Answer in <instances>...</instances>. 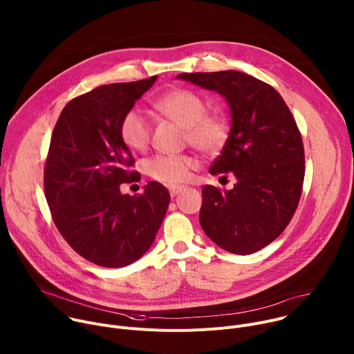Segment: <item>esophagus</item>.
<instances>
[{"mask_svg":"<svg viewBox=\"0 0 354 354\" xmlns=\"http://www.w3.org/2000/svg\"><path fill=\"white\" fill-rule=\"evenodd\" d=\"M168 189H169V193H171V196L174 197V196L179 194L182 190H185L186 187H185V186H180V185H172V186H169Z\"/></svg>","mask_w":354,"mask_h":354,"instance_id":"1","label":"esophagus"}]
</instances>
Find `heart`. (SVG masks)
<instances>
[{
    "instance_id": "obj_1",
    "label": "heart",
    "mask_w": 354,
    "mask_h": 354,
    "mask_svg": "<svg viewBox=\"0 0 354 354\" xmlns=\"http://www.w3.org/2000/svg\"><path fill=\"white\" fill-rule=\"evenodd\" d=\"M154 108L168 120L183 129V141L206 156H218L230 138L225 119L216 113H207L206 100L189 89H175L154 100ZM120 138L133 151L147 148L151 138V124L138 109L124 113L120 127ZM196 161L186 154L156 156L145 161V172L162 183H180L189 176Z\"/></svg>"
}]
</instances>
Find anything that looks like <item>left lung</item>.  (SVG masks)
<instances>
[{
	"instance_id": "1",
	"label": "left lung",
	"mask_w": 354,
	"mask_h": 354,
	"mask_svg": "<svg viewBox=\"0 0 354 354\" xmlns=\"http://www.w3.org/2000/svg\"><path fill=\"white\" fill-rule=\"evenodd\" d=\"M178 78L223 95L231 130L212 175L231 172V190L203 187L200 225L220 248L249 255L273 242L291 221L306 174L304 144L281 95L245 73H183Z\"/></svg>"
}]
</instances>
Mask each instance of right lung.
<instances>
[{
    "label": "right lung",
    "mask_w": 354,
    "mask_h": 354,
    "mask_svg": "<svg viewBox=\"0 0 354 354\" xmlns=\"http://www.w3.org/2000/svg\"><path fill=\"white\" fill-rule=\"evenodd\" d=\"M157 75L100 85L64 106L50 140L44 194L52 218L78 255L104 268H123L153 245L169 205V192L148 182L141 194L120 185L140 180L120 138V122Z\"/></svg>",
    "instance_id": "right-lung-1"
}]
</instances>
